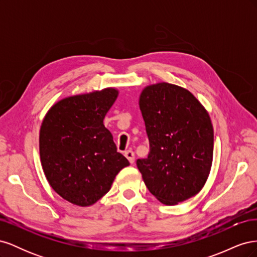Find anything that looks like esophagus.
I'll use <instances>...</instances> for the list:
<instances>
[{
  "mask_svg": "<svg viewBox=\"0 0 257 257\" xmlns=\"http://www.w3.org/2000/svg\"><path fill=\"white\" fill-rule=\"evenodd\" d=\"M124 155H125V158L128 160V162L131 163V164H133L134 160H135L134 152L132 151V150H127V151H125V153H124Z\"/></svg>",
  "mask_w": 257,
  "mask_h": 257,
  "instance_id": "34e87169",
  "label": "esophagus"
}]
</instances>
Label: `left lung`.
Segmentation results:
<instances>
[{"instance_id":"left-lung-1","label":"left lung","mask_w":257,"mask_h":257,"mask_svg":"<svg viewBox=\"0 0 257 257\" xmlns=\"http://www.w3.org/2000/svg\"><path fill=\"white\" fill-rule=\"evenodd\" d=\"M139 108L150 152L136 164L148 190L169 206L195 196L212 165L213 127L208 111L190 91L167 82L146 87Z\"/></svg>"}]
</instances>
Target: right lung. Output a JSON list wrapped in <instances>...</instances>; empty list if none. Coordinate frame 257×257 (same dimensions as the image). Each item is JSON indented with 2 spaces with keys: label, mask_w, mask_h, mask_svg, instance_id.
Here are the masks:
<instances>
[{
  "label": "right lung",
  "mask_w": 257,
  "mask_h": 257,
  "mask_svg": "<svg viewBox=\"0 0 257 257\" xmlns=\"http://www.w3.org/2000/svg\"><path fill=\"white\" fill-rule=\"evenodd\" d=\"M119 91L106 88L68 96L46 113L40 131V155L51 188L74 205L95 204L115 176L130 165L116 151L104 118Z\"/></svg>",
  "instance_id": "right-lung-1"
}]
</instances>
